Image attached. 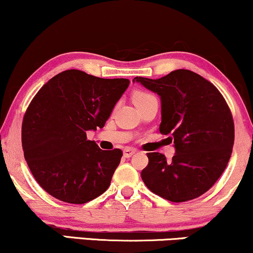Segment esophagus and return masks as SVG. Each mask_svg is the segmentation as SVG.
<instances>
[{
  "label": "esophagus",
  "instance_id": "esophagus-1",
  "mask_svg": "<svg viewBox=\"0 0 253 253\" xmlns=\"http://www.w3.org/2000/svg\"><path fill=\"white\" fill-rule=\"evenodd\" d=\"M133 154H136V149H132V148H126L123 151L124 157H126V158L131 157Z\"/></svg>",
  "mask_w": 253,
  "mask_h": 253
}]
</instances>
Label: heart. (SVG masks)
I'll list each match as a JSON object with an SVG mask.
<instances>
[{
	"label": "heart",
	"mask_w": 253,
	"mask_h": 253,
	"mask_svg": "<svg viewBox=\"0 0 253 253\" xmlns=\"http://www.w3.org/2000/svg\"><path fill=\"white\" fill-rule=\"evenodd\" d=\"M152 98H155L154 95H151V93L149 92H144V91H136L132 96V101L135 104L149 101V99H152Z\"/></svg>",
	"instance_id": "heart-1"
}]
</instances>
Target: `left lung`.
<instances>
[{"label": "left lung", "mask_w": 253, "mask_h": 253, "mask_svg": "<svg viewBox=\"0 0 253 253\" xmlns=\"http://www.w3.org/2000/svg\"><path fill=\"white\" fill-rule=\"evenodd\" d=\"M161 97L160 132L171 135L176 154L168 162L149 152L141 176L148 189L171 202L202 196L222 176L232 154L231 111L212 83L193 71L178 69L157 80L135 77Z\"/></svg>", "instance_id": "obj_1"}]
</instances>
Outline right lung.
I'll use <instances>...</instances> for the list:
<instances>
[{
  "label": "right lung",
  "mask_w": 253,
  "mask_h": 253,
  "mask_svg": "<svg viewBox=\"0 0 253 253\" xmlns=\"http://www.w3.org/2000/svg\"><path fill=\"white\" fill-rule=\"evenodd\" d=\"M129 83L70 69L33 98L22 123V146L36 182L52 197L84 204L109 188L123 154L99 149L86 131L104 126Z\"/></svg>",
  "instance_id": "add662e5"
}]
</instances>
